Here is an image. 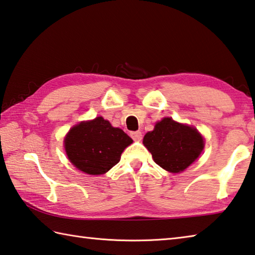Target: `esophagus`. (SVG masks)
<instances>
[{"label": "esophagus", "mask_w": 255, "mask_h": 255, "mask_svg": "<svg viewBox=\"0 0 255 255\" xmlns=\"http://www.w3.org/2000/svg\"><path fill=\"white\" fill-rule=\"evenodd\" d=\"M141 131H131L130 132V137L132 138L133 140L135 141H138V140H140L141 139Z\"/></svg>", "instance_id": "esophagus-1"}]
</instances>
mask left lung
<instances>
[{
    "label": "left lung",
    "instance_id": "left-lung-1",
    "mask_svg": "<svg viewBox=\"0 0 255 255\" xmlns=\"http://www.w3.org/2000/svg\"><path fill=\"white\" fill-rule=\"evenodd\" d=\"M143 145L155 163L170 173H180L195 160L204 148V140L195 128L164 118L143 137Z\"/></svg>",
    "mask_w": 255,
    "mask_h": 255
}]
</instances>
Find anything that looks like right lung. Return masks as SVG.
I'll return each mask as SVG.
<instances>
[{
  "label": "right lung",
  "mask_w": 255,
  "mask_h": 255,
  "mask_svg": "<svg viewBox=\"0 0 255 255\" xmlns=\"http://www.w3.org/2000/svg\"><path fill=\"white\" fill-rule=\"evenodd\" d=\"M131 142V138L122 129L97 117L70 129L64 148L78 169L89 175H101L119 163L122 152Z\"/></svg>",
  "instance_id": "1"
}]
</instances>
